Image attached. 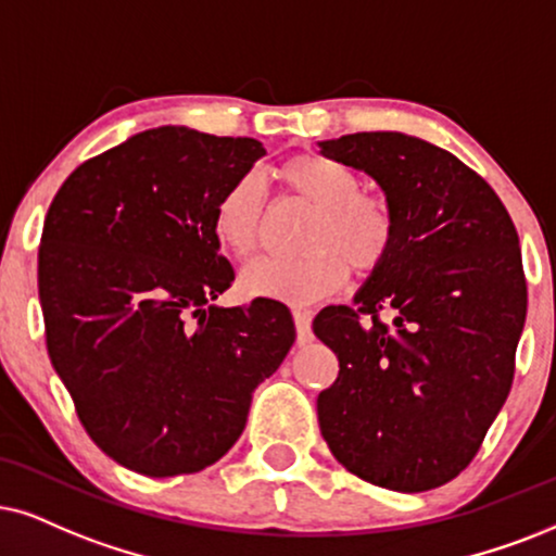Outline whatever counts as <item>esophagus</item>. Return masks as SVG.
I'll return each instance as SVG.
<instances>
[{
	"label": "esophagus",
	"mask_w": 556,
	"mask_h": 556,
	"mask_svg": "<svg viewBox=\"0 0 556 556\" xmlns=\"http://www.w3.org/2000/svg\"><path fill=\"white\" fill-rule=\"evenodd\" d=\"M292 318H294V328H298V341L300 343L313 341V330H311L313 315H311V311H294Z\"/></svg>",
	"instance_id": "1"
}]
</instances>
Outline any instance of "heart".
I'll list each match as a JSON object with an SVG mask.
<instances>
[{
	"label": "heart",
	"mask_w": 556,
	"mask_h": 556,
	"mask_svg": "<svg viewBox=\"0 0 556 556\" xmlns=\"http://www.w3.org/2000/svg\"><path fill=\"white\" fill-rule=\"evenodd\" d=\"M287 192L315 207L302 238L305 256L292 262L262 258L241 274V290L307 305L339 292L354 266L359 274L377 271L395 243V215L377 194L362 192V179L341 161L300 153L274 172ZM264 194L251 177L236 179L213 210V236L236 258L256 254L262 241Z\"/></svg>",
	"instance_id": "heart-1"
}]
</instances>
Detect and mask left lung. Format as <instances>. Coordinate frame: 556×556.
I'll return each mask as SVG.
<instances>
[{"instance_id": "left-lung-1", "label": "left lung", "mask_w": 556, "mask_h": 556, "mask_svg": "<svg viewBox=\"0 0 556 556\" xmlns=\"http://www.w3.org/2000/svg\"><path fill=\"white\" fill-rule=\"evenodd\" d=\"M318 149L375 179L395 215L392 254L354 305L313 320L339 356L320 433L362 480L424 493L472 462L510 392L526 323L516 226L480 174L428 140L379 130Z\"/></svg>"}]
</instances>
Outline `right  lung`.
Masks as SVG:
<instances>
[{
  "instance_id": "1",
  "label": "right lung",
  "mask_w": 556,
  "mask_h": 556,
  "mask_svg": "<svg viewBox=\"0 0 556 556\" xmlns=\"http://www.w3.org/2000/svg\"><path fill=\"white\" fill-rule=\"evenodd\" d=\"M262 156L254 138L161 125L84 161L48 207V356L91 441L132 472L215 465L294 343L282 302H213L236 279L213 210Z\"/></svg>"
}]
</instances>
